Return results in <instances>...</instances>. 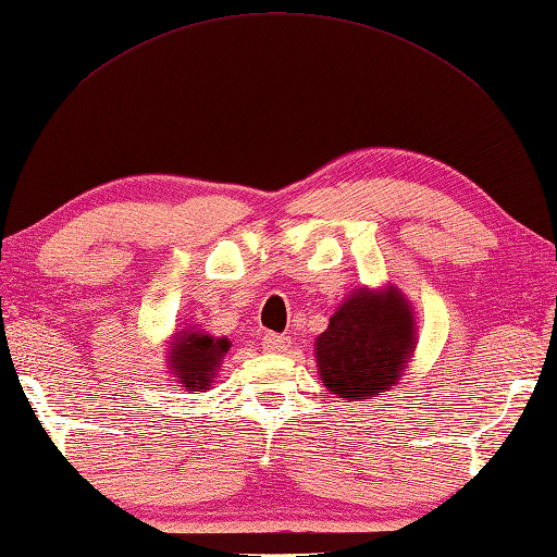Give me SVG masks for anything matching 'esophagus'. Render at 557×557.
Returning <instances> with one entry per match:
<instances>
[{"label": "esophagus", "instance_id": "esophagus-1", "mask_svg": "<svg viewBox=\"0 0 557 557\" xmlns=\"http://www.w3.org/2000/svg\"><path fill=\"white\" fill-rule=\"evenodd\" d=\"M262 343H264V350L269 352H286L290 348V338L278 336V333H267Z\"/></svg>", "mask_w": 557, "mask_h": 557}]
</instances>
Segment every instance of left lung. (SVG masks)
<instances>
[{
  "instance_id": "obj_1",
  "label": "left lung",
  "mask_w": 557,
  "mask_h": 557,
  "mask_svg": "<svg viewBox=\"0 0 557 557\" xmlns=\"http://www.w3.org/2000/svg\"><path fill=\"white\" fill-rule=\"evenodd\" d=\"M414 345V312L398 288L355 290L314 343L321 383L345 400L376 398L398 383Z\"/></svg>"
}]
</instances>
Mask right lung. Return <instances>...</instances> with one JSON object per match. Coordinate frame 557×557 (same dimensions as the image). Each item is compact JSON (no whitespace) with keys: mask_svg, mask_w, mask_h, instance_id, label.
Instances as JSON below:
<instances>
[{"mask_svg":"<svg viewBox=\"0 0 557 557\" xmlns=\"http://www.w3.org/2000/svg\"><path fill=\"white\" fill-rule=\"evenodd\" d=\"M231 350L228 338H216L200 329H181L169 345V381L183 386V391L205 393L214 383L219 367Z\"/></svg>","mask_w":557,"mask_h":557,"instance_id":"right-lung-1","label":"right lung"}]
</instances>
